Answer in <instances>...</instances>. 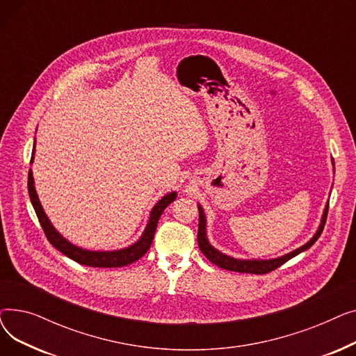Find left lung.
Here are the masks:
<instances>
[{
	"instance_id": "left-lung-1",
	"label": "left lung",
	"mask_w": 356,
	"mask_h": 356,
	"mask_svg": "<svg viewBox=\"0 0 356 356\" xmlns=\"http://www.w3.org/2000/svg\"><path fill=\"white\" fill-rule=\"evenodd\" d=\"M334 165V163H333ZM199 209V229H197V244L199 248L202 251V254L207 257L211 263H213L215 266L223 268V270H229V271H236V273H248V274H267L275 268H278L280 266H283L284 263H287L289 259H291L293 257L298 255L300 252L309 250L314 242L317 241V238L321 236V234L323 232L325 223H326V218H327V209H329V203L326 204L323 216H322V222L319 225V229L316 231V234L313 235V238L307 242V244L302 245L300 248H297L283 257L278 258H273V259H238L234 257H229L227 254H223L220 251H218L216 248H213L211 245V242L208 241L207 236V218H204V212L202 209L200 204H197Z\"/></svg>"
}]
</instances>
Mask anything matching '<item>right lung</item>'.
I'll use <instances>...</instances> for the list:
<instances>
[{"label": "right lung", "mask_w": 356, "mask_h": 356, "mask_svg": "<svg viewBox=\"0 0 356 356\" xmlns=\"http://www.w3.org/2000/svg\"><path fill=\"white\" fill-rule=\"evenodd\" d=\"M34 145H35V143H34ZM33 159H34V149H33V156H31L30 163H33ZM29 195H30L33 208L35 211V215H37V218H39L40 225H42L50 244L56 250H59L62 254H65L66 257H69L73 261H76V263H79L82 266L99 267V268L124 267L128 264H133L134 261L140 259L149 250V247H152V242H153L156 228H157V222H159L163 211L177 197V193L172 192V193L163 196L156 203V207L152 209V212H149V219H148L147 227L136 244L129 245L127 248H122V250H115V251H89V250H83V248L73 245L72 242H69L66 238H63L58 231L54 229L51 222L49 220L47 215L44 213V211L42 208L39 196H37L31 170L29 172Z\"/></svg>", "instance_id": "add662e5"}]
</instances>
